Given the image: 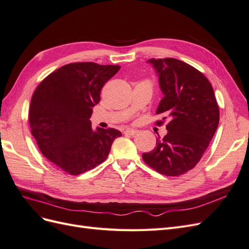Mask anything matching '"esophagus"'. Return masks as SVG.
Returning <instances> with one entry per match:
<instances>
[{
    "label": "esophagus",
    "mask_w": 249,
    "mask_h": 249,
    "mask_svg": "<svg viewBox=\"0 0 249 249\" xmlns=\"http://www.w3.org/2000/svg\"><path fill=\"white\" fill-rule=\"evenodd\" d=\"M138 133V130H133V129H126L124 131L125 135H131V136H134V135H136Z\"/></svg>",
    "instance_id": "1"
}]
</instances>
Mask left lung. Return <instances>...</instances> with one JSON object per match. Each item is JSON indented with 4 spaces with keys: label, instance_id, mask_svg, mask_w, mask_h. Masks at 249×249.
<instances>
[{
    "label": "left lung",
    "instance_id": "obj_1",
    "mask_svg": "<svg viewBox=\"0 0 249 249\" xmlns=\"http://www.w3.org/2000/svg\"><path fill=\"white\" fill-rule=\"evenodd\" d=\"M158 74L164 97L156 124L167 117V135H158L156 147L142 159L157 172L178 177L195 167L206 152L219 124V107L205 74L175 58L149 59Z\"/></svg>",
    "mask_w": 249,
    "mask_h": 249
}]
</instances>
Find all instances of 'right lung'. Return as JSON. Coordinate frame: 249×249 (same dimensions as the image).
<instances>
[{
  "instance_id": "right-lung-1",
  "label": "right lung",
  "mask_w": 249,
  "mask_h": 249,
  "mask_svg": "<svg viewBox=\"0 0 249 249\" xmlns=\"http://www.w3.org/2000/svg\"><path fill=\"white\" fill-rule=\"evenodd\" d=\"M119 65L74 62L50 73L36 87L29 124L42 155L71 176L93 169L107 159L119 131L90 123L101 90Z\"/></svg>"
}]
</instances>
